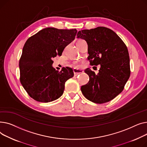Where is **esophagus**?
Returning <instances> with one entry per match:
<instances>
[{
  "label": "esophagus",
  "mask_w": 147,
  "mask_h": 147,
  "mask_svg": "<svg viewBox=\"0 0 147 147\" xmlns=\"http://www.w3.org/2000/svg\"><path fill=\"white\" fill-rule=\"evenodd\" d=\"M73 72H74V75L77 76L78 75L83 73L84 71H82V70H80V69H74L73 70Z\"/></svg>",
  "instance_id": "obj_1"
}]
</instances>
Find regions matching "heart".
<instances>
[{"mask_svg":"<svg viewBox=\"0 0 147 147\" xmlns=\"http://www.w3.org/2000/svg\"><path fill=\"white\" fill-rule=\"evenodd\" d=\"M74 65H75V66H78V65H77V64H76V63H75Z\"/></svg>","mask_w":147,"mask_h":147,"instance_id":"obj_1","label":"heart"}]
</instances>
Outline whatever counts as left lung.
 I'll return each mask as SVG.
<instances>
[{"label": "left lung", "mask_w": 147, "mask_h": 147, "mask_svg": "<svg viewBox=\"0 0 147 147\" xmlns=\"http://www.w3.org/2000/svg\"><path fill=\"white\" fill-rule=\"evenodd\" d=\"M77 38L87 42L90 65L101 66L97 74L90 68L85 70L90 80L81 88L83 95L98 104L113 100L122 92L130 76L126 46L116 32L104 27L80 31Z\"/></svg>", "instance_id": "left-lung-1"}]
</instances>
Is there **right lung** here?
I'll list each match as a JSON object with an SVG mask.
<instances>
[{"instance_id":"1","label":"right lung","mask_w":147,"mask_h":147,"mask_svg":"<svg viewBox=\"0 0 147 147\" xmlns=\"http://www.w3.org/2000/svg\"><path fill=\"white\" fill-rule=\"evenodd\" d=\"M76 33V29L49 27L40 30L25 43L19 63L20 81L34 100L48 102L62 96L65 84L74 76V72L69 67L56 71L52 66V58L62 55Z\"/></svg>"}]
</instances>
